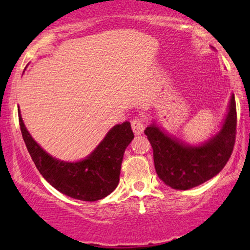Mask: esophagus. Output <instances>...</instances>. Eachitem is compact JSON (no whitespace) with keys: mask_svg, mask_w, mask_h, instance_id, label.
<instances>
[{"mask_svg":"<svg viewBox=\"0 0 250 250\" xmlns=\"http://www.w3.org/2000/svg\"><path fill=\"white\" fill-rule=\"evenodd\" d=\"M131 125L135 135H141L143 131H145V121H143L142 118L133 119Z\"/></svg>","mask_w":250,"mask_h":250,"instance_id":"34e87169","label":"esophagus"}]
</instances>
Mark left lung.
<instances>
[{"label":"left lung","instance_id":"left-lung-1","mask_svg":"<svg viewBox=\"0 0 250 250\" xmlns=\"http://www.w3.org/2000/svg\"><path fill=\"white\" fill-rule=\"evenodd\" d=\"M237 108L231 94L221 129L200 145H189L169 135L155 122L146 128L159 179L175 190H189L210 180L227 165L235 142Z\"/></svg>","mask_w":250,"mask_h":250}]
</instances>
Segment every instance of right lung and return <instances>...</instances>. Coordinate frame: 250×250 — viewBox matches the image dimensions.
<instances>
[{"mask_svg":"<svg viewBox=\"0 0 250 250\" xmlns=\"http://www.w3.org/2000/svg\"><path fill=\"white\" fill-rule=\"evenodd\" d=\"M22 139L42 176L59 192L74 199L97 201L118 186L125 149L134 139L129 122L115 125L93 151L78 162H63L49 155L27 131L18 109Z\"/></svg>","mask_w":250,"mask_h":250,"instance_id":"1","label":"right lung"}]
</instances>
